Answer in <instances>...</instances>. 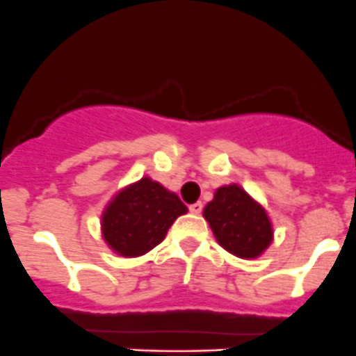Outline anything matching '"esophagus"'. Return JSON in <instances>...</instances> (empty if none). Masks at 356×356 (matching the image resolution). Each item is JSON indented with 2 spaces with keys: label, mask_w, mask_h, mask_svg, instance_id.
Segmentation results:
<instances>
[{
  "label": "esophagus",
  "mask_w": 356,
  "mask_h": 356,
  "mask_svg": "<svg viewBox=\"0 0 356 356\" xmlns=\"http://www.w3.org/2000/svg\"><path fill=\"white\" fill-rule=\"evenodd\" d=\"M189 210H191V213H195V216H198V213H202V210H203V205H202V202H196V203H193V205L189 207Z\"/></svg>",
  "instance_id": "obj_1"
}]
</instances>
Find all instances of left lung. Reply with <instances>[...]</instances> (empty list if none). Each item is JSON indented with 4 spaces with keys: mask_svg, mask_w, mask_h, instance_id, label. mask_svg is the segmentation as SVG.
<instances>
[{
    "mask_svg": "<svg viewBox=\"0 0 356 356\" xmlns=\"http://www.w3.org/2000/svg\"><path fill=\"white\" fill-rule=\"evenodd\" d=\"M217 243L240 259H257L273 241V224L264 207L241 186H220L203 209Z\"/></svg>",
    "mask_w": 356,
    "mask_h": 356,
    "instance_id": "1",
    "label": "left lung"
}]
</instances>
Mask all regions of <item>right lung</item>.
<instances>
[{"instance_id": "right-lung-1", "label": "right lung", "mask_w": 356, "mask_h": 356, "mask_svg": "<svg viewBox=\"0 0 356 356\" xmlns=\"http://www.w3.org/2000/svg\"><path fill=\"white\" fill-rule=\"evenodd\" d=\"M188 207L160 182L143 177L120 189L101 216V233L108 247L122 257H139L167 236L168 227Z\"/></svg>"}]
</instances>
